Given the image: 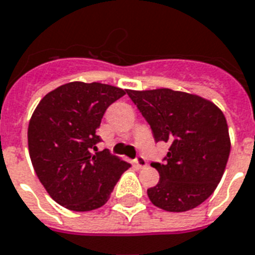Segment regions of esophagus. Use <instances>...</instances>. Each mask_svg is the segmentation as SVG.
<instances>
[{"label": "esophagus", "mask_w": 255, "mask_h": 255, "mask_svg": "<svg viewBox=\"0 0 255 255\" xmlns=\"http://www.w3.org/2000/svg\"><path fill=\"white\" fill-rule=\"evenodd\" d=\"M135 164L137 168H144V167H147V160H145L144 156H137V158L135 159Z\"/></svg>", "instance_id": "obj_1"}]
</instances>
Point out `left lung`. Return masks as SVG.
Segmentation results:
<instances>
[{
    "label": "left lung",
    "mask_w": 255,
    "mask_h": 255,
    "mask_svg": "<svg viewBox=\"0 0 255 255\" xmlns=\"http://www.w3.org/2000/svg\"><path fill=\"white\" fill-rule=\"evenodd\" d=\"M135 103L152 129L155 141L170 144L158 170V184L147 190L159 209L182 213L195 209L222 179L230 155V136L225 115L210 100L168 88L131 91Z\"/></svg>",
    "instance_id": "left-lung-1"
}]
</instances>
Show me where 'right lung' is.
<instances>
[{
  "label": "right lung",
  "instance_id": "1",
  "mask_svg": "<svg viewBox=\"0 0 255 255\" xmlns=\"http://www.w3.org/2000/svg\"><path fill=\"white\" fill-rule=\"evenodd\" d=\"M127 93L102 83H68L42 97L28 127L33 168L48 194L72 211L106 205L131 164L108 149L97 151L107 108Z\"/></svg>",
  "mask_w": 255,
  "mask_h": 255
}]
</instances>
